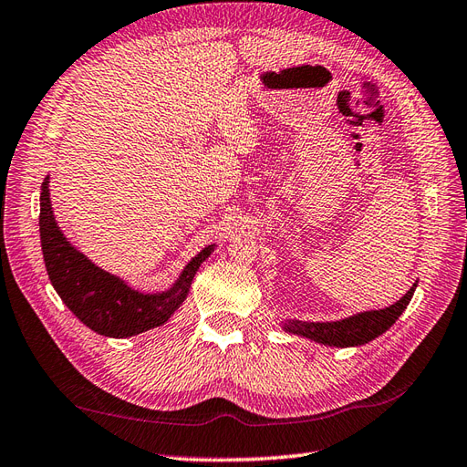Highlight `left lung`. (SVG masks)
<instances>
[{
    "label": "left lung",
    "mask_w": 467,
    "mask_h": 467,
    "mask_svg": "<svg viewBox=\"0 0 467 467\" xmlns=\"http://www.w3.org/2000/svg\"><path fill=\"white\" fill-rule=\"evenodd\" d=\"M416 285L418 283H414V285L408 289V293L402 295V297L394 305L384 306V309L360 311L338 321L289 319L281 325V328L285 333L309 338L313 343H319L325 347H337V348L362 347L389 331V328L396 323L398 317L404 313L408 303H410Z\"/></svg>",
    "instance_id": "1"
}]
</instances>
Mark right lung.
Here are the masks:
<instances>
[{"mask_svg": "<svg viewBox=\"0 0 467 467\" xmlns=\"http://www.w3.org/2000/svg\"><path fill=\"white\" fill-rule=\"evenodd\" d=\"M51 206L47 176L39 198V234L47 275L77 319L102 337L129 338L162 327L186 301L196 271L215 249V244L203 247L168 289L144 293L78 252L57 225Z\"/></svg>", "mask_w": 467, "mask_h": 467, "instance_id": "1", "label": "right lung"}]
</instances>
